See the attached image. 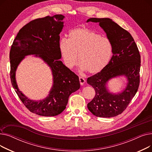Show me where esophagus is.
<instances>
[{
	"mask_svg": "<svg viewBox=\"0 0 152 152\" xmlns=\"http://www.w3.org/2000/svg\"><path fill=\"white\" fill-rule=\"evenodd\" d=\"M79 82H80V84L81 86L84 85V83H86V80L83 77H79Z\"/></svg>",
	"mask_w": 152,
	"mask_h": 152,
	"instance_id": "esophagus-1",
	"label": "esophagus"
}]
</instances>
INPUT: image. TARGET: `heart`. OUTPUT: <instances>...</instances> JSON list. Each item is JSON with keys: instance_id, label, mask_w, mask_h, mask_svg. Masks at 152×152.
<instances>
[{"instance_id": "heart-1", "label": "heart", "mask_w": 152, "mask_h": 152, "mask_svg": "<svg viewBox=\"0 0 152 152\" xmlns=\"http://www.w3.org/2000/svg\"><path fill=\"white\" fill-rule=\"evenodd\" d=\"M58 48L65 65L71 68L78 60L82 70L97 74L105 68L110 60L112 47L109 40L85 28H76L69 39L61 38Z\"/></svg>"}]
</instances>
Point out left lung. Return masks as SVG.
<instances>
[{
	"label": "left lung",
	"mask_w": 152,
	"mask_h": 152,
	"mask_svg": "<svg viewBox=\"0 0 152 152\" xmlns=\"http://www.w3.org/2000/svg\"><path fill=\"white\" fill-rule=\"evenodd\" d=\"M99 23L105 32L112 47L113 56L105 68L87 80L92 86L95 95L87 104L95 116L114 117L126 108L137 92L139 86L140 55L131 34L108 18H91L87 22ZM121 76L127 79L126 86L118 93L110 92L107 84L113 78Z\"/></svg>",
	"instance_id": "left-lung-1"
}]
</instances>
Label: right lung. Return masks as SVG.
I'll return each mask as SVG.
<instances>
[{"instance_id":"obj_1","label":"right lung","mask_w":152,"mask_h":152,"mask_svg":"<svg viewBox=\"0 0 152 152\" xmlns=\"http://www.w3.org/2000/svg\"><path fill=\"white\" fill-rule=\"evenodd\" d=\"M62 15L47 16L30 21L18 32L10 52V79L16 93L31 112L43 116H55L66 108L69 95L80 88L79 77L60 59V34L64 26ZM34 54L51 69L53 84L48 96L39 101L31 100L19 91L15 71L26 56Z\"/></svg>"}]
</instances>
